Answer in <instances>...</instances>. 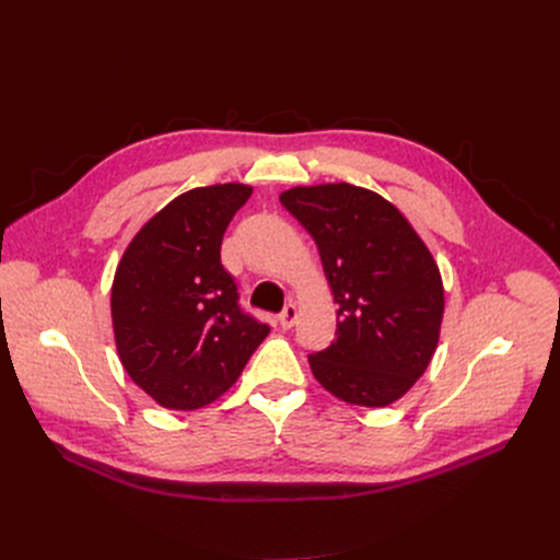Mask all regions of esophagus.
Listing matches in <instances>:
<instances>
[{"label": "esophagus", "mask_w": 560, "mask_h": 560, "mask_svg": "<svg viewBox=\"0 0 560 560\" xmlns=\"http://www.w3.org/2000/svg\"><path fill=\"white\" fill-rule=\"evenodd\" d=\"M296 322H299V307H296V303H287L284 310L280 312V326L284 330H289Z\"/></svg>", "instance_id": "obj_1"}]
</instances>
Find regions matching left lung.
Wrapping results in <instances>:
<instances>
[{
	"instance_id": "left-lung-1",
	"label": "left lung",
	"mask_w": 560,
	"mask_h": 560,
	"mask_svg": "<svg viewBox=\"0 0 560 560\" xmlns=\"http://www.w3.org/2000/svg\"><path fill=\"white\" fill-rule=\"evenodd\" d=\"M280 202L312 234L339 305L337 339L307 355L314 378L346 404L389 406L440 339L444 289L433 255L401 211L362 186H296Z\"/></svg>"
}]
</instances>
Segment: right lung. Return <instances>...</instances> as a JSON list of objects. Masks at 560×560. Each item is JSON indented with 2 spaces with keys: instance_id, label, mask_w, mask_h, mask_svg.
Masks as SVG:
<instances>
[{
  "instance_id": "right-lung-1",
  "label": "right lung",
  "mask_w": 560,
  "mask_h": 560,
  "mask_svg": "<svg viewBox=\"0 0 560 560\" xmlns=\"http://www.w3.org/2000/svg\"><path fill=\"white\" fill-rule=\"evenodd\" d=\"M253 189H191L154 214L127 246L112 287L118 355L159 406L196 410L228 392L269 335L238 303L221 264L223 234Z\"/></svg>"
}]
</instances>
